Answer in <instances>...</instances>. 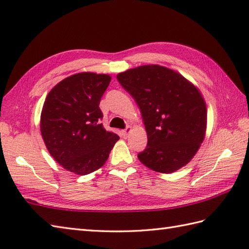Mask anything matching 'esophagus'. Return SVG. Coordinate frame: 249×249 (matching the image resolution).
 <instances>
[{
    "instance_id": "1",
    "label": "esophagus",
    "mask_w": 249,
    "mask_h": 249,
    "mask_svg": "<svg viewBox=\"0 0 249 249\" xmlns=\"http://www.w3.org/2000/svg\"><path fill=\"white\" fill-rule=\"evenodd\" d=\"M130 131H131V127H129V126H128V127H126L125 129L122 130V136H123L124 138H127Z\"/></svg>"
}]
</instances>
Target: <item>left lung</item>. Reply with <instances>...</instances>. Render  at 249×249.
<instances>
[{
  "instance_id": "8db88e82",
  "label": "left lung",
  "mask_w": 249,
  "mask_h": 249,
  "mask_svg": "<svg viewBox=\"0 0 249 249\" xmlns=\"http://www.w3.org/2000/svg\"><path fill=\"white\" fill-rule=\"evenodd\" d=\"M116 78L143 119L147 144L139 160L160 173L187 165L206 130V106L199 89L181 73L153 64L131 68Z\"/></svg>"
}]
</instances>
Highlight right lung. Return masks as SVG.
Returning a JSON list of instances; mask_svg holds the SVG:
<instances>
[{"label": "right lung", "instance_id": "add662e5", "mask_svg": "<svg viewBox=\"0 0 249 249\" xmlns=\"http://www.w3.org/2000/svg\"><path fill=\"white\" fill-rule=\"evenodd\" d=\"M110 81L106 73H75L51 89L41 110L40 133L50 155L79 176L103 167L120 139L100 123V98Z\"/></svg>", "mask_w": 249, "mask_h": 249}]
</instances>
